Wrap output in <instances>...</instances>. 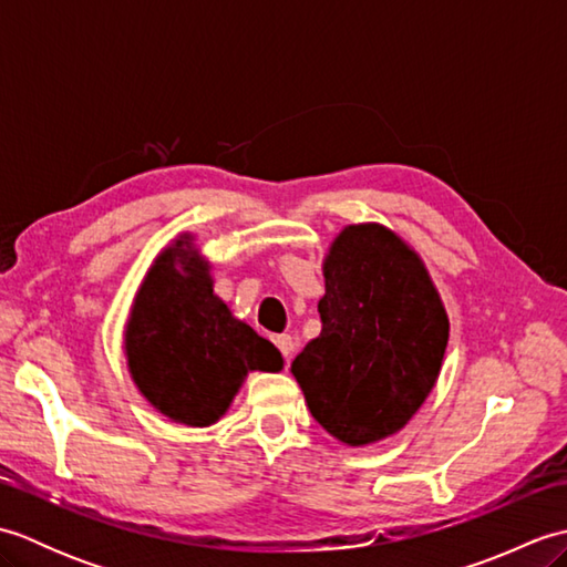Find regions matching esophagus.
<instances>
[{
  "instance_id": "34e87169",
  "label": "esophagus",
  "mask_w": 567,
  "mask_h": 567,
  "mask_svg": "<svg viewBox=\"0 0 567 567\" xmlns=\"http://www.w3.org/2000/svg\"><path fill=\"white\" fill-rule=\"evenodd\" d=\"M272 341H275V346H277V351L282 353V358L290 360V355H292V351H295L292 336H290V333H280V336H275Z\"/></svg>"
}]
</instances>
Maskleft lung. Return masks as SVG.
Returning a JSON list of instances; mask_svg holds the SVG:
<instances>
[{"instance_id":"1","label":"left lung","mask_w":567,"mask_h":567,"mask_svg":"<svg viewBox=\"0 0 567 567\" xmlns=\"http://www.w3.org/2000/svg\"><path fill=\"white\" fill-rule=\"evenodd\" d=\"M321 333L292 360L311 416L333 439L392 436L439 380L449 315L424 262L380 224H353L323 260Z\"/></svg>"}]
</instances>
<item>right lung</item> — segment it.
Masks as SVG:
<instances>
[{
	"label": "right lung",
	"mask_w": 567,
	"mask_h": 567,
	"mask_svg": "<svg viewBox=\"0 0 567 567\" xmlns=\"http://www.w3.org/2000/svg\"><path fill=\"white\" fill-rule=\"evenodd\" d=\"M128 372L167 419L209 426L231 406L250 370H282L277 348L234 319L214 295L209 262L189 236L153 260L124 333Z\"/></svg>",
	"instance_id": "1"
}]
</instances>
